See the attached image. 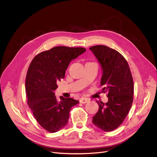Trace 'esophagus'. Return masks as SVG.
<instances>
[{
	"instance_id": "esophagus-1",
	"label": "esophagus",
	"mask_w": 157,
	"mask_h": 157,
	"mask_svg": "<svg viewBox=\"0 0 157 157\" xmlns=\"http://www.w3.org/2000/svg\"><path fill=\"white\" fill-rule=\"evenodd\" d=\"M88 102H89V99H87V98H80V103H88Z\"/></svg>"
}]
</instances>
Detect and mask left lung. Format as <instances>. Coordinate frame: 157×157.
<instances>
[{
    "instance_id": "obj_1",
    "label": "left lung",
    "mask_w": 157,
    "mask_h": 157,
    "mask_svg": "<svg viewBox=\"0 0 157 157\" xmlns=\"http://www.w3.org/2000/svg\"><path fill=\"white\" fill-rule=\"evenodd\" d=\"M101 65V92L107 93L108 101L99 104L92 122L101 130H115L125 119L134 99V81L129 65L119 52L104 45L90 48Z\"/></svg>"
}]
</instances>
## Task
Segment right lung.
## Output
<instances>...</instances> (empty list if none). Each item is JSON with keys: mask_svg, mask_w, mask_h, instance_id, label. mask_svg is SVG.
Masks as SVG:
<instances>
[{"mask_svg": "<svg viewBox=\"0 0 157 157\" xmlns=\"http://www.w3.org/2000/svg\"><path fill=\"white\" fill-rule=\"evenodd\" d=\"M86 51L84 48L56 46L40 52L31 62L26 75L27 104L39 124L49 132L59 131L67 124L71 107L79 103L73 98L60 97L54 90L65 77L71 60Z\"/></svg>", "mask_w": 157, "mask_h": 157, "instance_id": "add662e5", "label": "right lung"}]
</instances>
